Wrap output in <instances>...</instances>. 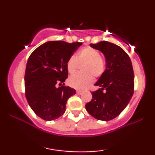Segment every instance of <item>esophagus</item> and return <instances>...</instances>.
Wrapping results in <instances>:
<instances>
[{
  "instance_id": "esophagus-1",
  "label": "esophagus",
  "mask_w": 155,
  "mask_h": 155,
  "mask_svg": "<svg viewBox=\"0 0 155 155\" xmlns=\"http://www.w3.org/2000/svg\"><path fill=\"white\" fill-rule=\"evenodd\" d=\"M76 93L78 94V95H81V94L83 93V91H81V90H76Z\"/></svg>"
}]
</instances>
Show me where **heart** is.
<instances>
[{
    "label": "heart",
    "mask_w": 155,
    "mask_h": 155,
    "mask_svg": "<svg viewBox=\"0 0 155 155\" xmlns=\"http://www.w3.org/2000/svg\"><path fill=\"white\" fill-rule=\"evenodd\" d=\"M82 64L81 71L83 74H74L68 79L69 85L79 90L91 84L93 81L92 75L95 78L101 77L106 70V63L99 51L90 46L79 49L76 58L72 56L68 58L66 63L68 72L74 74L77 71L79 65Z\"/></svg>",
    "instance_id": "1"
}]
</instances>
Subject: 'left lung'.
I'll return each mask as SVG.
<instances>
[{"instance_id": "8db88e82", "label": "left lung", "mask_w": 155, "mask_h": 155, "mask_svg": "<svg viewBox=\"0 0 155 155\" xmlns=\"http://www.w3.org/2000/svg\"><path fill=\"white\" fill-rule=\"evenodd\" d=\"M90 47L101 51L106 58L104 74L95 84L100 88L92 92V99L85 105L91 116L98 120L116 118L125 108L134 92V74L128 54L120 47L101 41Z\"/></svg>"}]
</instances>
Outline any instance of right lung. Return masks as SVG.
<instances>
[{
	"label": "right lung",
	"instance_id": "obj_1",
	"mask_svg": "<svg viewBox=\"0 0 155 155\" xmlns=\"http://www.w3.org/2000/svg\"><path fill=\"white\" fill-rule=\"evenodd\" d=\"M81 44L48 41L30 55L25 74V97L40 118L54 120L65 113L68 99L76 93L74 89L64 86L68 74L66 63ZM58 84L61 87L58 88Z\"/></svg>",
	"mask_w": 155,
	"mask_h": 155
}]
</instances>
